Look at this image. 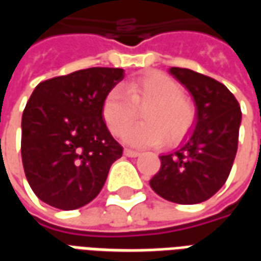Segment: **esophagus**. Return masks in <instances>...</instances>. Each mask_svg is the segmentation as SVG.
<instances>
[{
  "instance_id": "1",
  "label": "esophagus",
  "mask_w": 261,
  "mask_h": 261,
  "mask_svg": "<svg viewBox=\"0 0 261 261\" xmlns=\"http://www.w3.org/2000/svg\"><path fill=\"white\" fill-rule=\"evenodd\" d=\"M124 155L128 156V158H137V156H140V152L138 151H133V149H124Z\"/></svg>"
}]
</instances>
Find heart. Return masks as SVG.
<instances>
[{
  "instance_id": "heart-1",
  "label": "heart",
  "mask_w": 261,
  "mask_h": 261,
  "mask_svg": "<svg viewBox=\"0 0 261 261\" xmlns=\"http://www.w3.org/2000/svg\"><path fill=\"white\" fill-rule=\"evenodd\" d=\"M144 110V123L128 128ZM105 123L113 136H121L133 147H155L165 141L175 144L190 133L196 123V108L183 95L181 86L162 72H149L130 81L125 91L114 86L102 105Z\"/></svg>"
}]
</instances>
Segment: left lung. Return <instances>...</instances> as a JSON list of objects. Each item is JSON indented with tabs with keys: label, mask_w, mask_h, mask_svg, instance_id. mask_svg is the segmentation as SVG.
Listing matches in <instances>:
<instances>
[{
	"label": "left lung",
	"mask_w": 261,
	"mask_h": 261,
	"mask_svg": "<svg viewBox=\"0 0 261 261\" xmlns=\"http://www.w3.org/2000/svg\"><path fill=\"white\" fill-rule=\"evenodd\" d=\"M170 74L194 97L197 124L175 152L159 156L161 168L149 186L168 201L198 204L213 197L229 176L238 151L241 106L211 76L179 67H172Z\"/></svg>",
	"instance_id": "8db88e82"
}]
</instances>
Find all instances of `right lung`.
<instances>
[{
	"label": "right lung",
	"mask_w": 261,
	"mask_h": 261,
	"mask_svg": "<svg viewBox=\"0 0 261 261\" xmlns=\"http://www.w3.org/2000/svg\"><path fill=\"white\" fill-rule=\"evenodd\" d=\"M124 78L121 68L92 67L43 81L22 114L26 179L43 202L76 210L100 193L123 147L109 133L103 99Z\"/></svg>",
	"instance_id": "1"
}]
</instances>
